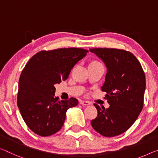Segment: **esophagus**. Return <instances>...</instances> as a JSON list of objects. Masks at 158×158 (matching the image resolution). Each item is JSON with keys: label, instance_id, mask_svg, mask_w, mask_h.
<instances>
[{"label": "esophagus", "instance_id": "esophagus-1", "mask_svg": "<svg viewBox=\"0 0 158 158\" xmlns=\"http://www.w3.org/2000/svg\"><path fill=\"white\" fill-rule=\"evenodd\" d=\"M80 104L82 105L83 106H89L90 104V102L89 101H80Z\"/></svg>", "mask_w": 158, "mask_h": 158}]
</instances>
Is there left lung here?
<instances>
[{
	"mask_svg": "<svg viewBox=\"0 0 158 158\" xmlns=\"http://www.w3.org/2000/svg\"><path fill=\"white\" fill-rule=\"evenodd\" d=\"M107 67L106 80L101 87L107 93L108 108L95 103L98 115L91 126L106 137L116 136L132 126L143 106L146 76L141 64L131 52L116 48L89 49Z\"/></svg>",
	"mask_w": 158,
	"mask_h": 158,
	"instance_id": "1",
	"label": "left lung"
}]
</instances>
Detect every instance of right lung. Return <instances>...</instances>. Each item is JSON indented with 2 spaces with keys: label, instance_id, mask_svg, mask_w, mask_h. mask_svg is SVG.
Listing matches in <instances>:
<instances>
[{
  "label": "right lung",
  "instance_id": "add662e5",
  "mask_svg": "<svg viewBox=\"0 0 158 158\" xmlns=\"http://www.w3.org/2000/svg\"><path fill=\"white\" fill-rule=\"evenodd\" d=\"M78 48L42 51L29 60L19 79L17 106L27 127L37 135L48 136L63 126L66 112L78 105L70 98L59 101L55 84L68 78L71 69L86 56Z\"/></svg>",
  "mask_w": 158,
  "mask_h": 158
}]
</instances>
